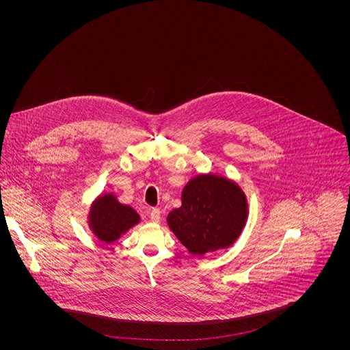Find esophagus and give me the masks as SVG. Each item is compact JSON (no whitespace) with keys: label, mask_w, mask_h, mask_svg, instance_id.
I'll return each mask as SVG.
<instances>
[{"label":"esophagus","mask_w":350,"mask_h":350,"mask_svg":"<svg viewBox=\"0 0 350 350\" xmlns=\"http://www.w3.org/2000/svg\"><path fill=\"white\" fill-rule=\"evenodd\" d=\"M149 217H151V220H152L154 223H158V221L161 220V211L157 209V208H154L151 212H149Z\"/></svg>","instance_id":"34e87169"}]
</instances>
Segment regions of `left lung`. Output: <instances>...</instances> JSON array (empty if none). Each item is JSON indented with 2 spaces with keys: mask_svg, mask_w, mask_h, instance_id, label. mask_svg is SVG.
<instances>
[{
  "mask_svg": "<svg viewBox=\"0 0 350 350\" xmlns=\"http://www.w3.org/2000/svg\"><path fill=\"white\" fill-rule=\"evenodd\" d=\"M247 216L241 189L224 177L198 176L183 189L181 208L167 223L192 255L230 246L241 234Z\"/></svg>",
  "mask_w": 350,
  "mask_h": 350,
  "instance_id": "obj_1",
  "label": "left lung"
}]
</instances>
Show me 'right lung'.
I'll return each instance as SVG.
<instances>
[{
  "mask_svg": "<svg viewBox=\"0 0 350 350\" xmlns=\"http://www.w3.org/2000/svg\"><path fill=\"white\" fill-rule=\"evenodd\" d=\"M138 220V215L130 206L119 204L112 195L99 198L90 216L94 232L104 242L118 239L130 227L137 224Z\"/></svg>",
  "mask_w": 350,
  "mask_h": 350,
  "instance_id": "obj_1",
  "label": "right lung"
}]
</instances>
